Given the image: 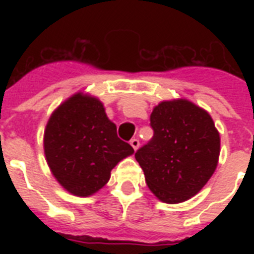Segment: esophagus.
<instances>
[{"instance_id": "obj_1", "label": "esophagus", "mask_w": 254, "mask_h": 254, "mask_svg": "<svg viewBox=\"0 0 254 254\" xmlns=\"http://www.w3.org/2000/svg\"><path fill=\"white\" fill-rule=\"evenodd\" d=\"M130 145H131V147L134 149V150H137V149L139 147V141L137 138H131L130 139Z\"/></svg>"}]
</instances>
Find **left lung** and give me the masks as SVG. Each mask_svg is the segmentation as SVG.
Here are the masks:
<instances>
[{"instance_id":"obj_1","label":"left lung","mask_w":254,"mask_h":254,"mask_svg":"<svg viewBox=\"0 0 254 254\" xmlns=\"http://www.w3.org/2000/svg\"><path fill=\"white\" fill-rule=\"evenodd\" d=\"M153 138L135 151L149 189L175 204L196 195L215 173L220 135L211 116L187 100L163 101L150 116Z\"/></svg>"}]
</instances>
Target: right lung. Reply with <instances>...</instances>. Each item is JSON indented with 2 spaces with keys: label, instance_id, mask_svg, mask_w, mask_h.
<instances>
[{
  "label": "right lung",
  "instance_id": "right-lung-1",
  "mask_svg": "<svg viewBox=\"0 0 254 254\" xmlns=\"http://www.w3.org/2000/svg\"><path fill=\"white\" fill-rule=\"evenodd\" d=\"M133 147L117 137V127L103 104L76 93L50 117L45 130V154L54 177L68 192L88 196L111 178L112 169Z\"/></svg>",
  "mask_w": 254,
  "mask_h": 254
}]
</instances>
